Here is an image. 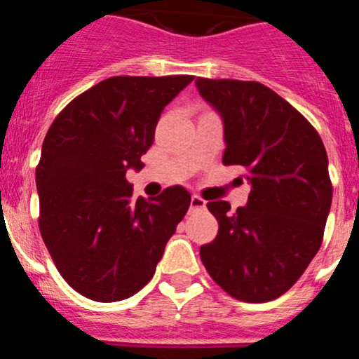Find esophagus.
Here are the masks:
<instances>
[{"label":"esophagus","mask_w":359,"mask_h":359,"mask_svg":"<svg viewBox=\"0 0 359 359\" xmlns=\"http://www.w3.org/2000/svg\"><path fill=\"white\" fill-rule=\"evenodd\" d=\"M205 207V201L204 198H201L198 195H191V201H190V209L195 210V209H204Z\"/></svg>","instance_id":"1"}]
</instances>
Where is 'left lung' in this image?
<instances>
[{
    "label": "left lung",
    "mask_w": 359,
    "mask_h": 359,
    "mask_svg": "<svg viewBox=\"0 0 359 359\" xmlns=\"http://www.w3.org/2000/svg\"><path fill=\"white\" fill-rule=\"evenodd\" d=\"M224 126V165L250 183L247 205L207 209L217 236L201 247L214 282L231 297L268 302L301 278L323 240L332 205L328 157L316 129L289 102L256 81H195Z\"/></svg>",
    "instance_id": "obj_1"
}]
</instances>
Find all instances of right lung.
I'll return each instance as SVG.
<instances>
[{"label":"right lung","instance_id":"1","mask_svg":"<svg viewBox=\"0 0 359 359\" xmlns=\"http://www.w3.org/2000/svg\"><path fill=\"white\" fill-rule=\"evenodd\" d=\"M194 76H117L81 93L44 136L36 168L39 231L74 290L116 302L154 276L190 207L183 187L136 198L126 171L143 168L164 107Z\"/></svg>","mask_w":359,"mask_h":359}]
</instances>
